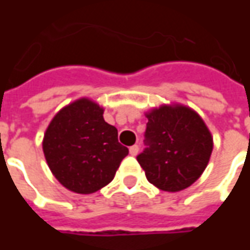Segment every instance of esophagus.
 I'll use <instances>...</instances> for the list:
<instances>
[{
  "instance_id": "obj_1",
  "label": "esophagus",
  "mask_w": 250,
  "mask_h": 250,
  "mask_svg": "<svg viewBox=\"0 0 250 250\" xmlns=\"http://www.w3.org/2000/svg\"><path fill=\"white\" fill-rule=\"evenodd\" d=\"M138 152H139V147L136 146V145H134V146L130 147V154H131V155H134V157H135Z\"/></svg>"
}]
</instances>
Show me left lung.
<instances>
[{"label":"left lung","mask_w":250,"mask_h":250,"mask_svg":"<svg viewBox=\"0 0 250 250\" xmlns=\"http://www.w3.org/2000/svg\"><path fill=\"white\" fill-rule=\"evenodd\" d=\"M146 148L136 159L147 181L165 191H181L204 173L213 138L202 118L181 104H163L146 114Z\"/></svg>","instance_id":"left-lung-1"}]
</instances>
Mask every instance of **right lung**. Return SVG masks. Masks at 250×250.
Segmentation results:
<instances>
[{"label":"right lung","instance_id":"right-lung-1","mask_svg":"<svg viewBox=\"0 0 250 250\" xmlns=\"http://www.w3.org/2000/svg\"><path fill=\"white\" fill-rule=\"evenodd\" d=\"M103 112L98 103L79 99L55 115L44 134L46 163L57 181L73 193L91 194L108 185L128 154Z\"/></svg>","mask_w":250,"mask_h":250}]
</instances>
